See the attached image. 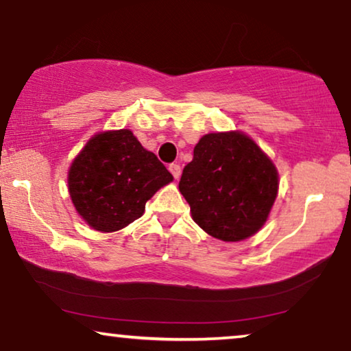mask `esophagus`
Here are the masks:
<instances>
[{
    "mask_svg": "<svg viewBox=\"0 0 351 351\" xmlns=\"http://www.w3.org/2000/svg\"><path fill=\"white\" fill-rule=\"evenodd\" d=\"M168 170H170V173L173 175V178L178 180L180 175H181V167L178 165V163H171L170 167H168Z\"/></svg>",
    "mask_w": 351,
    "mask_h": 351,
    "instance_id": "esophagus-1",
    "label": "esophagus"
}]
</instances>
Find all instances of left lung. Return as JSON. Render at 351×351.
Masks as SVG:
<instances>
[{
  "mask_svg": "<svg viewBox=\"0 0 351 351\" xmlns=\"http://www.w3.org/2000/svg\"><path fill=\"white\" fill-rule=\"evenodd\" d=\"M278 188L274 163L241 132L200 138L180 180L194 221L224 242L244 241L263 226Z\"/></svg>",
  "mask_w": 351,
  "mask_h": 351,
  "instance_id": "obj_1",
  "label": "left lung"
}]
</instances>
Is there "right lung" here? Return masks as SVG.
I'll return each instance as SVG.
<instances>
[{
  "instance_id": "add662e5",
  "label": "right lung",
  "mask_w": 351,
  "mask_h": 351,
  "mask_svg": "<svg viewBox=\"0 0 351 351\" xmlns=\"http://www.w3.org/2000/svg\"><path fill=\"white\" fill-rule=\"evenodd\" d=\"M69 193L93 230L119 231L144 213L146 202L173 176L130 130L97 133L75 157Z\"/></svg>"
}]
</instances>
